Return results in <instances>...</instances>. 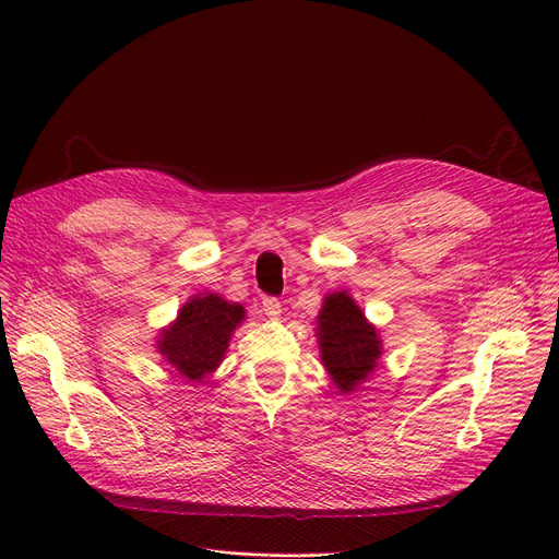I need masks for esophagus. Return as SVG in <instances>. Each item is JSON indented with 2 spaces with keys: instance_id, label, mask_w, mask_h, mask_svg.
<instances>
[{
  "instance_id": "esophagus-1",
  "label": "esophagus",
  "mask_w": 559,
  "mask_h": 559,
  "mask_svg": "<svg viewBox=\"0 0 559 559\" xmlns=\"http://www.w3.org/2000/svg\"><path fill=\"white\" fill-rule=\"evenodd\" d=\"M262 312H264V317H270V319H281V312H283V306H281V301L278 299H274V297H267V299H262Z\"/></svg>"
}]
</instances>
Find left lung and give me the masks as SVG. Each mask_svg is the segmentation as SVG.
<instances>
[{
	"instance_id": "obj_1",
	"label": "left lung",
	"mask_w": 559,
	"mask_h": 559,
	"mask_svg": "<svg viewBox=\"0 0 559 559\" xmlns=\"http://www.w3.org/2000/svg\"><path fill=\"white\" fill-rule=\"evenodd\" d=\"M319 358L340 394H354L383 358V340L346 289L324 297L317 314Z\"/></svg>"
}]
</instances>
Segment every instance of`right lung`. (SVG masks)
Wrapping results in <instances>:
<instances>
[{"mask_svg": "<svg viewBox=\"0 0 559 559\" xmlns=\"http://www.w3.org/2000/svg\"><path fill=\"white\" fill-rule=\"evenodd\" d=\"M245 319V306L226 301L215 292H199L181 306L169 326L160 329L156 350L186 383H203L222 365L230 337Z\"/></svg>", "mask_w": 559, "mask_h": 559, "instance_id": "1", "label": "right lung"}]
</instances>
